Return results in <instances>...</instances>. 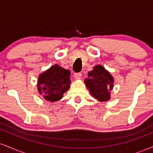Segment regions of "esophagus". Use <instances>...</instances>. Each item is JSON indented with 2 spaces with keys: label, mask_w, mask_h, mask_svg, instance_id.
<instances>
[{
  "label": "esophagus",
  "mask_w": 153,
  "mask_h": 153,
  "mask_svg": "<svg viewBox=\"0 0 153 153\" xmlns=\"http://www.w3.org/2000/svg\"><path fill=\"white\" fill-rule=\"evenodd\" d=\"M74 77L76 80H79V79L81 78L82 77V73H76L74 74Z\"/></svg>",
  "instance_id": "obj_1"
}]
</instances>
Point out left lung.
Returning a JSON list of instances; mask_svg holds the SVG:
<instances>
[{
	"instance_id": "1",
	"label": "left lung",
	"mask_w": 153,
	"mask_h": 153,
	"mask_svg": "<svg viewBox=\"0 0 153 153\" xmlns=\"http://www.w3.org/2000/svg\"><path fill=\"white\" fill-rule=\"evenodd\" d=\"M85 84L95 99L99 101H108L110 91L114 87V78L102 65H96L88 73Z\"/></svg>"
}]
</instances>
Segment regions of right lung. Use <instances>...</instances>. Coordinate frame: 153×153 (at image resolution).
<instances>
[{
  "label": "right lung",
  "mask_w": 153,
  "mask_h": 153,
  "mask_svg": "<svg viewBox=\"0 0 153 153\" xmlns=\"http://www.w3.org/2000/svg\"><path fill=\"white\" fill-rule=\"evenodd\" d=\"M71 71L58 65H54L39 75L37 88L40 94L47 101L54 102L62 98L63 94L71 86Z\"/></svg>",
  "instance_id": "1"
}]
</instances>
